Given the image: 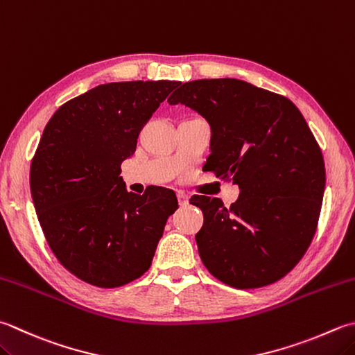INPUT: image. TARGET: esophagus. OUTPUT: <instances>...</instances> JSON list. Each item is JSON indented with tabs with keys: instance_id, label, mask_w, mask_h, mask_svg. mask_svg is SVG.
<instances>
[{
	"instance_id": "esophagus-1",
	"label": "esophagus",
	"mask_w": 355,
	"mask_h": 355,
	"mask_svg": "<svg viewBox=\"0 0 355 355\" xmlns=\"http://www.w3.org/2000/svg\"><path fill=\"white\" fill-rule=\"evenodd\" d=\"M178 201L182 206H186L187 203H189V196H187L186 192H178Z\"/></svg>"
}]
</instances>
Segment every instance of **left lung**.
<instances>
[{
	"label": "left lung",
	"mask_w": 355,
	"mask_h": 355,
	"mask_svg": "<svg viewBox=\"0 0 355 355\" xmlns=\"http://www.w3.org/2000/svg\"><path fill=\"white\" fill-rule=\"evenodd\" d=\"M168 103L206 118L203 169L240 189L229 207L192 197L205 217L196 235L203 265L237 289L283 279L314 239L326 183L322 149L302 112L286 96L235 78L184 83Z\"/></svg>",
	"instance_id": "left-lung-1"
}]
</instances>
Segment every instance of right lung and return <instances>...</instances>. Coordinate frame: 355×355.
<instances>
[{"mask_svg": "<svg viewBox=\"0 0 355 355\" xmlns=\"http://www.w3.org/2000/svg\"><path fill=\"white\" fill-rule=\"evenodd\" d=\"M180 81L107 83L52 115L31 164V192L49 248L69 272L98 288H118L150 268L175 193L128 192L123 159L159 103Z\"/></svg>", "mask_w": 355, "mask_h": 355, "instance_id": "1", "label": "right lung"}]
</instances>
